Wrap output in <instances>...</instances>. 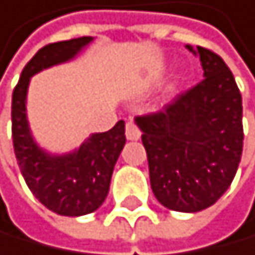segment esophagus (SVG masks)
<instances>
[{"label": "esophagus", "mask_w": 255, "mask_h": 255, "mask_svg": "<svg viewBox=\"0 0 255 255\" xmlns=\"http://www.w3.org/2000/svg\"><path fill=\"white\" fill-rule=\"evenodd\" d=\"M125 135H127V138H128V140H138V138H140V135H141V131L136 127L135 122L128 120V122L125 124Z\"/></svg>", "instance_id": "esophagus-1"}]
</instances>
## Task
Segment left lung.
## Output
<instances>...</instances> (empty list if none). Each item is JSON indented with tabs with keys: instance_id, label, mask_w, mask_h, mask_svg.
Wrapping results in <instances>:
<instances>
[{
	"instance_id": "left-lung-1",
	"label": "left lung",
	"mask_w": 255,
	"mask_h": 255,
	"mask_svg": "<svg viewBox=\"0 0 255 255\" xmlns=\"http://www.w3.org/2000/svg\"><path fill=\"white\" fill-rule=\"evenodd\" d=\"M200 83L158 112L138 115L149 180L161 205L200 212L230 187L243 154V97L223 58L197 47Z\"/></svg>"
}]
</instances>
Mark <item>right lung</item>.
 <instances>
[{
  "instance_id": "obj_1",
  "label": "right lung",
  "mask_w": 255,
  "mask_h": 255,
  "mask_svg": "<svg viewBox=\"0 0 255 255\" xmlns=\"http://www.w3.org/2000/svg\"><path fill=\"white\" fill-rule=\"evenodd\" d=\"M91 40V37H79L42 47L24 66L12 91V144L19 169L37 200L65 217L93 213L106 200L114 166L125 144V124L119 120L109 131L91 135L71 154L48 156L30 136L25 94L32 75L73 58Z\"/></svg>"
}]
</instances>
